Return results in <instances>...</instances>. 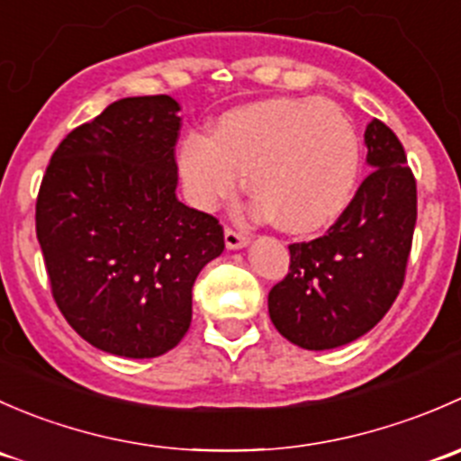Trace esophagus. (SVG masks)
<instances>
[{
	"label": "esophagus",
	"mask_w": 461,
	"mask_h": 461,
	"mask_svg": "<svg viewBox=\"0 0 461 461\" xmlns=\"http://www.w3.org/2000/svg\"><path fill=\"white\" fill-rule=\"evenodd\" d=\"M249 236L248 234H240L236 230H225V245L227 249H243L249 245Z\"/></svg>",
	"instance_id": "1"
}]
</instances>
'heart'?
Instances as JSON below:
<instances>
[{
  "mask_svg": "<svg viewBox=\"0 0 461 461\" xmlns=\"http://www.w3.org/2000/svg\"><path fill=\"white\" fill-rule=\"evenodd\" d=\"M178 162L201 207L234 196L248 171L257 213L276 216L292 234H312L332 225L355 196L361 140L334 102L269 97L222 113L212 136L189 133Z\"/></svg>",
  "mask_w": 461,
  "mask_h": 461,
  "instance_id": "b5f03b06",
  "label": "heart"
}]
</instances>
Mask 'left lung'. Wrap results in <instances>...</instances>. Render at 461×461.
<instances>
[{"label": "left lung", "mask_w": 461, "mask_h": 461, "mask_svg": "<svg viewBox=\"0 0 461 461\" xmlns=\"http://www.w3.org/2000/svg\"><path fill=\"white\" fill-rule=\"evenodd\" d=\"M373 174L321 239L290 245V272L269 290L274 328L305 350H332L375 328L403 285L417 222V185L399 138L366 127Z\"/></svg>", "instance_id": "1"}]
</instances>
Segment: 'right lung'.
<instances>
[{
    "label": "right lung",
    "instance_id": "1",
    "mask_svg": "<svg viewBox=\"0 0 461 461\" xmlns=\"http://www.w3.org/2000/svg\"><path fill=\"white\" fill-rule=\"evenodd\" d=\"M180 104L124 97L55 149L35 207L53 299L85 341L153 359L192 323V287L222 227L176 196Z\"/></svg>",
    "mask_w": 461,
    "mask_h": 461
}]
</instances>
